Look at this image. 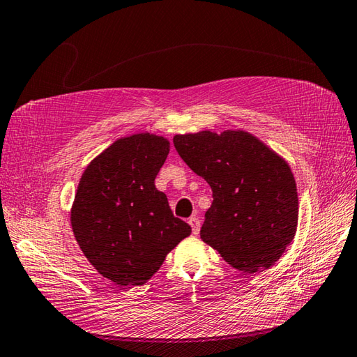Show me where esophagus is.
<instances>
[{"label":"esophagus","mask_w":357,"mask_h":357,"mask_svg":"<svg viewBox=\"0 0 357 357\" xmlns=\"http://www.w3.org/2000/svg\"><path fill=\"white\" fill-rule=\"evenodd\" d=\"M188 223H190V227H192V231H193V234L195 236H197L199 234V229H201V222H199V219L197 218H190L188 219Z\"/></svg>","instance_id":"obj_1"}]
</instances>
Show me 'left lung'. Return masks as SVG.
<instances>
[{"label": "left lung", "mask_w": 357, "mask_h": 357, "mask_svg": "<svg viewBox=\"0 0 357 357\" xmlns=\"http://www.w3.org/2000/svg\"><path fill=\"white\" fill-rule=\"evenodd\" d=\"M173 144L211 187L213 204L201 238L236 269L254 273L271 268L296 229L298 195L291 167L242 130L176 135Z\"/></svg>", "instance_id": "1"}]
</instances>
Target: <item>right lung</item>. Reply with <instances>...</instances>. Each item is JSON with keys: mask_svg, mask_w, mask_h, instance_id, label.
Masks as SVG:
<instances>
[{"mask_svg": "<svg viewBox=\"0 0 357 357\" xmlns=\"http://www.w3.org/2000/svg\"><path fill=\"white\" fill-rule=\"evenodd\" d=\"M167 155L162 137L121 138L88 165L79 182L71 211L74 237L89 263L120 286L146 283L192 233L155 187Z\"/></svg>", "mask_w": 357, "mask_h": 357, "instance_id": "obj_1", "label": "right lung"}]
</instances>
